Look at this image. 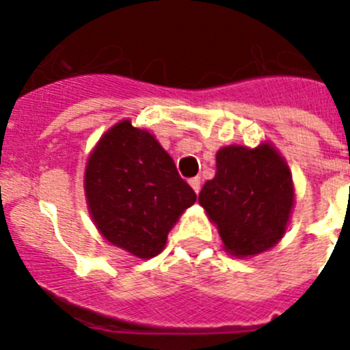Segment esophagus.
<instances>
[{"instance_id": "34e87169", "label": "esophagus", "mask_w": 350, "mask_h": 350, "mask_svg": "<svg viewBox=\"0 0 350 350\" xmlns=\"http://www.w3.org/2000/svg\"><path fill=\"white\" fill-rule=\"evenodd\" d=\"M188 183H190V187L193 188V192L196 193L200 192V178H192Z\"/></svg>"}]
</instances>
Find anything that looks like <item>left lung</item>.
Here are the masks:
<instances>
[{
    "label": "left lung",
    "instance_id": "obj_1",
    "mask_svg": "<svg viewBox=\"0 0 350 350\" xmlns=\"http://www.w3.org/2000/svg\"><path fill=\"white\" fill-rule=\"evenodd\" d=\"M293 172L273 142L255 148L230 144L217 151V172L199 204L218 229L224 250L248 259L278 245L293 217Z\"/></svg>",
    "mask_w": 350,
    "mask_h": 350
}]
</instances>
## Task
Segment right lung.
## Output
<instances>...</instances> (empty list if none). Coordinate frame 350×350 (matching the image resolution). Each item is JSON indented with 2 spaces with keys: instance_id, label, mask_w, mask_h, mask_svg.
<instances>
[{
  "instance_id": "1",
  "label": "right lung",
  "mask_w": 350,
  "mask_h": 350,
  "mask_svg": "<svg viewBox=\"0 0 350 350\" xmlns=\"http://www.w3.org/2000/svg\"><path fill=\"white\" fill-rule=\"evenodd\" d=\"M84 196L98 232L139 259L165 248L167 234L197 199L153 133L130 120L112 124L90 151Z\"/></svg>"
}]
</instances>
